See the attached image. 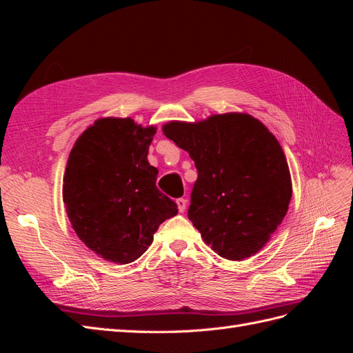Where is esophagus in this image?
Here are the masks:
<instances>
[{
	"label": "esophagus",
	"instance_id": "34e87169",
	"mask_svg": "<svg viewBox=\"0 0 353 353\" xmlns=\"http://www.w3.org/2000/svg\"><path fill=\"white\" fill-rule=\"evenodd\" d=\"M176 205H178L179 212H184L185 208H187V200H185V199H178V200H176Z\"/></svg>",
	"mask_w": 353,
	"mask_h": 353
}]
</instances>
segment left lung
I'll return each instance as SVG.
<instances>
[{
    "mask_svg": "<svg viewBox=\"0 0 353 353\" xmlns=\"http://www.w3.org/2000/svg\"><path fill=\"white\" fill-rule=\"evenodd\" d=\"M163 134L197 168L188 218L212 250L230 261L258 253L283 222L292 176L279 140L248 113L170 121Z\"/></svg>",
    "mask_w": 353,
    "mask_h": 353,
    "instance_id": "left-lung-1",
    "label": "left lung"
}]
</instances>
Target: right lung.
<instances>
[{
	"label": "right lung",
	"mask_w": 353,
	"mask_h": 353,
	"mask_svg": "<svg viewBox=\"0 0 353 353\" xmlns=\"http://www.w3.org/2000/svg\"><path fill=\"white\" fill-rule=\"evenodd\" d=\"M154 134V125L131 117H101L70 150L63 176L68 218L81 241L109 262L137 261L160 223L178 213L147 160Z\"/></svg>",
	"instance_id": "add662e5"
}]
</instances>
